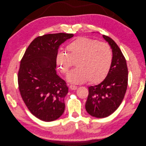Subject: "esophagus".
I'll return each mask as SVG.
<instances>
[{"label":"esophagus","instance_id":"esophagus-1","mask_svg":"<svg viewBox=\"0 0 146 146\" xmlns=\"http://www.w3.org/2000/svg\"><path fill=\"white\" fill-rule=\"evenodd\" d=\"M69 88H70L72 90H75L77 88V87L73 86V85H70V86H69Z\"/></svg>","mask_w":146,"mask_h":146}]
</instances>
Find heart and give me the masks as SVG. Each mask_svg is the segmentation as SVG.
Instances as JSON below:
<instances>
[{"instance_id": "obj_1", "label": "heart", "mask_w": 146, "mask_h": 146, "mask_svg": "<svg viewBox=\"0 0 146 146\" xmlns=\"http://www.w3.org/2000/svg\"><path fill=\"white\" fill-rule=\"evenodd\" d=\"M69 53L59 51L55 60L62 74H66L78 59L76 66L67 75V80L75 84L89 81L98 84L106 77L112 65L113 55L110 46L98 40L80 37L69 44Z\"/></svg>"}]
</instances>
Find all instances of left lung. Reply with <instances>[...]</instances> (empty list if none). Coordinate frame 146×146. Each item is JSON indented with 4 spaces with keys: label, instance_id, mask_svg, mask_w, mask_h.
<instances>
[{
    "label": "left lung",
    "instance_id": "obj_1",
    "mask_svg": "<svg viewBox=\"0 0 146 146\" xmlns=\"http://www.w3.org/2000/svg\"><path fill=\"white\" fill-rule=\"evenodd\" d=\"M112 49L113 59L109 73L99 84L88 87L86 103L87 112L92 116L103 118L118 108L125 94L128 72L126 60L115 41L103 35Z\"/></svg>",
    "mask_w": 146,
    "mask_h": 146
}]
</instances>
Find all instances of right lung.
I'll return each instance as SVG.
<instances>
[{"mask_svg": "<svg viewBox=\"0 0 146 146\" xmlns=\"http://www.w3.org/2000/svg\"><path fill=\"white\" fill-rule=\"evenodd\" d=\"M73 36L60 33L37 37L21 60L18 75L21 96L30 112L41 121L56 120L64 112L68 87L56 74L55 58L59 46Z\"/></svg>", "mask_w": 146, "mask_h": 146, "instance_id": "1", "label": "right lung"}]
</instances>
